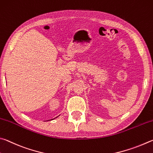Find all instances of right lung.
Here are the masks:
<instances>
[{
	"label": "right lung",
	"mask_w": 153,
	"mask_h": 153,
	"mask_svg": "<svg viewBox=\"0 0 153 153\" xmlns=\"http://www.w3.org/2000/svg\"><path fill=\"white\" fill-rule=\"evenodd\" d=\"M52 120H53V119H52Z\"/></svg>",
	"instance_id": "obj_1"
}]
</instances>
